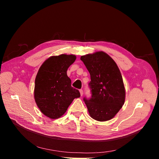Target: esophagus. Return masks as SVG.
I'll list each match as a JSON object with an SVG mask.
<instances>
[{"label": "esophagus", "instance_id": "obj_1", "mask_svg": "<svg viewBox=\"0 0 159 159\" xmlns=\"http://www.w3.org/2000/svg\"><path fill=\"white\" fill-rule=\"evenodd\" d=\"M80 92L81 96H82L83 95V90L82 89H80Z\"/></svg>", "mask_w": 159, "mask_h": 159}]
</instances>
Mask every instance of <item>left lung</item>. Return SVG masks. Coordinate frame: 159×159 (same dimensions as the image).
<instances>
[{
    "instance_id": "1",
    "label": "left lung",
    "mask_w": 159,
    "mask_h": 159,
    "mask_svg": "<svg viewBox=\"0 0 159 159\" xmlns=\"http://www.w3.org/2000/svg\"><path fill=\"white\" fill-rule=\"evenodd\" d=\"M89 72L91 96L84 101L90 116L99 121L115 117L125 99V90L121 72L115 61L106 53L98 52L81 56Z\"/></svg>"
}]
</instances>
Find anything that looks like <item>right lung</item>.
Returning <instances> with one entry per match:
<instances>
[{"label":"right lung","mask_w":159,"mask_h":159,"mask_svg":"<svg viewBox=\"0 0 159 159\" xmlns=\"http://www.w3.org/2000/svg\"><path fill=\"white\" fill-rule=\"evenodd\" d=\"M76 59L75 55L61 54L47 59L38 71L35 79L34 99L41 112L50 119L63 115L79 90L71 87L67 70Z\"/></svg>","instance_id":"right-lung-1"}]
</instances>
